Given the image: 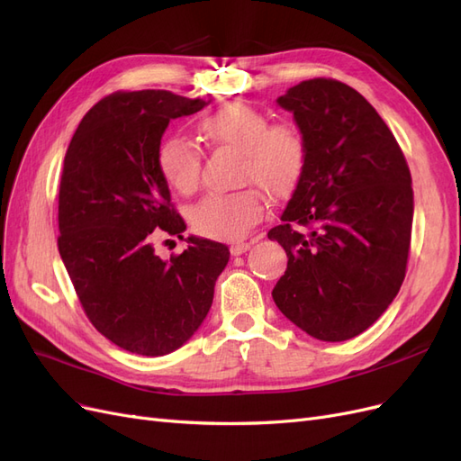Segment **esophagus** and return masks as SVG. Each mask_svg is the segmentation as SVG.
Here are the masks:
<instances>
[{"mask_svg": "<svg viewBox=\"0 0 461 461\" xmlns=\"http://www.w3.org/2000/svg\"><path fill=\"white\" fill-rule=\"evenodd\" d=\"M249 248H252V242H244V240L232 242V244H230V254H232V256H240V254L248 252Z\"/></svg>", "mask_w": 461, "mask_h": 461, "instance_id": "esophagus-1", "label": "esophagus"}]
</instances>
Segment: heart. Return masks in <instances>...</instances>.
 <instances>
[{"label":"heart","instance_id":"obj_1","mask_svg":"<svg viewBox=\"0 0 461 461\" xmlns=\"http://www.w3.org/2000/svg\"><path fill=\"white\" fill-rule=\"evenodd\" d=\"M198 131L207 142L239 149V183L258 184L275 200L288 196L305 171L308 144L302 132L286 122L269 124L263 111L248 104L232 102L209 111L198 121ZM158 167L167 185L186 196L198 188L202 153L185 136H167L158 149ZM257 187L248 185L200 200L190 212L194 232L213 240L240 239L263 215L265 198Z\"/></svg>","mask_w":461,"mask_h":461}]
</instances>
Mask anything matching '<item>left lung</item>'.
Wrapping results in <instances>:
<instances>
[{
  "label": "left lung",
  "mask_w": 461,
  "mask_h": 461,
  "mask_svg": "<svg viewBox=\"0 0 461 461\" xmlns=\"http://www.w3.org/2000/svg\"><path fill=\"white\" fill-rule=\"evenodd\" d=\"M276 102L294 113L308 163L267 234L288 256L273 300L313 339L342 342L384 313L406 276L410 167L375 107L340 80H303Z\"/></svg>",
  "instance_id": "8db88e82"
}]
</instances>
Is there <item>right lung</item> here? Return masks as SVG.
I'll return each mask as SVG.
<instances>
[{"instance_id": "obj_1", "label": "right lung", "mask_w": 461, "mask_h": 461, "mask_svg": "<svg viewBox=\"0 0 461 461\" xmlns=\"http://www.w3.org/2000/svg\"><path fill=\"white\" fill-rule=\"evenodd\" d=\"M209 102L167 90L113 92L80 121L65 153L58 248L90 323L140 356H165L198 330L229 248L188 239L163 261L151 242L186 229L158 167L171 119Z\"/></svg>"}]
</instances>
